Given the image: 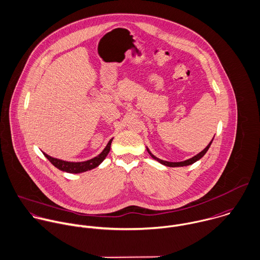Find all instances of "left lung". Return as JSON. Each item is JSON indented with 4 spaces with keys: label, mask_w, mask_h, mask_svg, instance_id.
Segmentation results:
<instances>
[{
    "label": "left lung",
    "mask_w": 260,
    "mask_h": 260,
    "mask_svg": "<svg viewBox=\"0 0 260 260\" xmlns=\"http://www.w3.org/2000/svg\"><path fill=\"white\" fill-rule=\"evenodd\" d=\"M214 139V138H213ZM213 139H212V141L208 144V146L203 150V151H201L200 153H198L197 155H194L193 157H191V158H189V159H186V160H184V161H180V162H170V161H166V160H162V159H159V158H157V157H155L150 151H149V149L147 148V151H148V153L151 155V157L153 158V159H155V160H157L158 162H160L161 165H164V166H167V167H170V168H178V167H186V166H189V165H192V164H194L196 161H198L199 159H201L205 154H206V152L208 151V149L210 148V146H211V144H212V142H213Z\"/></svg>",
    "instance_id": "left-lung-1"
}]
</instances>
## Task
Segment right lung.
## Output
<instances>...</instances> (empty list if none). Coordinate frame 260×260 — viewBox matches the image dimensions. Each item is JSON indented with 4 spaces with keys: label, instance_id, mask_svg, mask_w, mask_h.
Instances as JSON below:
<instances>
[{
    "label": "right lung",
    "instance_id": "obj_1",
    "mask_svg": "<svg viewBox=\"0 0 260 260\" xmlns=\"http://www.w3.org/2000/svg\"><path fill=\"white\" fill-rule=\"evenodd\" d=\"M113 138L108 142L107 146L105 147V149L95 157L87 160V161H82V162H71V161H66V160H61L58 158H54L51 157L49 155H47L46 153L43 152V154L45 155V157L58 170L66 172L69 173H81L84 172L90 171L96 167H99L103 160L106 158V156L108 155L110 149H111V143H112Z\"/></svg>",
    "mask_w": 260,
    "mask_h": 260
}]
</instances>
